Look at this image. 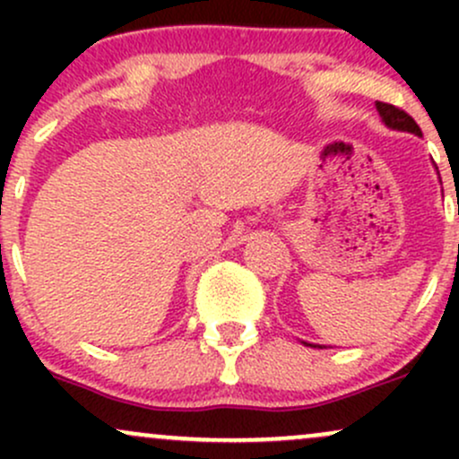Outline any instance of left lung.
I'll list each match as a JSON object with an SVG mask.
<instances>
[{
  "label": "left lung",
  "mask_w": 459,
  "mask_h": 459,
  "mask_svg": "<svg viewBox=\"0 0 459 459\" xmlns=\"http://www.w3.org/2000/svg\"><path fill=\"white\" fill-rule=\"evenodd\" d=\"M377 112H380L384 125L391 129H397V131H408V134H416V135H423L420 134V127L414 123V118L410 116L408 112H403V109L394 108L391 103H382L377 101L376 103Z\"/></svg>",
  "instance_id": "left-lung-1"
}]
</instances>
